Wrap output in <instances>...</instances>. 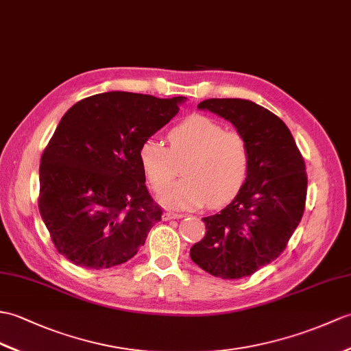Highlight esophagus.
Segmentation results:
<instances>
[{
    "label": "esophagus",
    "instance_id": "esophagus-1",
    "mask_svg": "<svg viewBox=\"0 0 351 351\" xmlns=\"http://www.w3.org/2000/svg\"><path fill=\"white\" fill-rule=\"evenodd\" d=\"M182 217H184V214L173 213V210H167V213H165V215H162V219L167 221V219H175V218H182Z\"/></svg>",
    "mask_w": 351,
    "mask_h": 351
}]
</instances>
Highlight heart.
I'll return each instance as SVG.
<instances>
[{
    "mask_svg": "<svg viewBox=\"0 0 351 351\" xmlns=\"http://www.w3.org/2000/svg\"><path fill=\"white\" fill-rule=\"evenodd\" d=\"M169 148L148 138L138 149V161L151 189L166 191L184 165L181 179L165 195L169 206L193 208L210 203L221 206L234 199L250 173L245 138L205 115H191L170 130Z\"/></svg>",
    "mask_w": 351,
    "mask_h": 351,
    "instance_id": "b5f03b06",
    "label": "heart"
}]
</instances>
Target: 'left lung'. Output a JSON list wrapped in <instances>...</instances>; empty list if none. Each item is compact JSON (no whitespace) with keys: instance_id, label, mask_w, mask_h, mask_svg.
<instances>
[{"instance_id":"obj_1","label":"left lung","mask_w":351,"mask_h":351,"mask_svg":"<svg viewBox=\"0 0 351 351\" xmlns=\"http://www.w3.org/2000/svg\"><path fill=\"white\" fill-rule=\"evenodd\" d=\"M199 109L230 121L250 149V173L238 195L203 218L206 234L190 250L193 262L223 280H239L286 250L302 219L308 178L305 161L284 122L242 99H209Z\"/></svg>"}]
</instances>
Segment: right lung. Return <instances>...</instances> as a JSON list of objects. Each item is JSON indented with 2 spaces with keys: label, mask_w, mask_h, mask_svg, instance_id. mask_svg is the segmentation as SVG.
I'll return each instance as SVG.
<instances>
[{
  "label": "right lung",
  "mask_w": 351,
  "mask_h": 351,
  "mask_svg": "<svg viewBox=\"0 0 351 351\" xmlns=\"http://www.w3.org/2000/svg\"><path fill=\"white\" fill-rule=\"evenodd\" d=\"M185 100L112 91L65 112L40 160L38 209L55 248L71 263H125L161 221L138 149Z\"/></svg>",
  "instance_id": "1"
}]
</instances>
